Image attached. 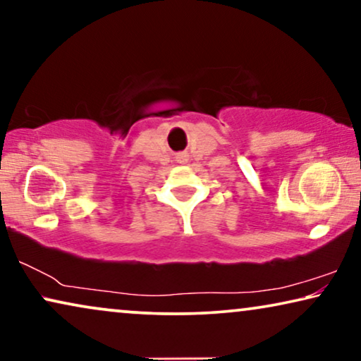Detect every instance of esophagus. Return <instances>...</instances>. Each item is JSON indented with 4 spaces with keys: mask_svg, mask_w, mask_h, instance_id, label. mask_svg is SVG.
<instances>
[{
    "mask_svg": "<svg viewBox=\"0 0 361 361\" xmlns=\"http://www.w3.org/2000/svg\"><path fill=\"white\" fill-rule=\"evenodd\" d=\"M176 159L177 162H180V164H185V162L189 161V154H187V152H177Z\"/></svg>",
    "mask_w": 361,
    "mask_h": 361,
    "instance_id": "esophagus-1",
    "label": "esophagus"
}]
</instances>
